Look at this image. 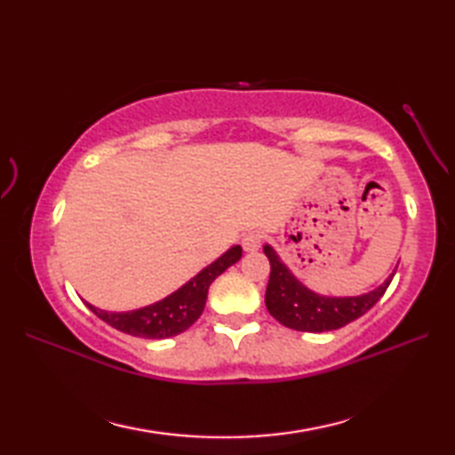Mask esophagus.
<instances>
[{
	"instance_id": "obj_1",
	"label": "esophagus",
	"mask_w": 455,
	"mask_h": 455,
	"mask_svg": "<svg viewBox=\"0 0 455 455\" xmlns=\"http://www.w3.org/2000/svg\"><path fill=\"white\" fill-rule=\"evenodd\" d=\"M259 244H262V236H259L258 233H246L243 236V248L246 250V252H256Z\"/></svg>"
}]
</instances>
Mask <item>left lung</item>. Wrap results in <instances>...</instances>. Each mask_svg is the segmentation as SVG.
I'll return each instance as SVG.
<instances>
[{
    "label": "left lung",
    "mask_w": 455,
    "mask_h": 455,
    "mask_svg": "<svg viewBox=\"0 0 455 455\" xmlns=\"http://www.w3.org/2000/svg\"><path fill=\"white\" fill-rule=\"evenodd\" d=\"M264 254L272 272L266 289V307L279 324L301 332H326L342 328L365 315L387 291L395 272L373 291L357 297H326L305 287L279 259L275 250L266 244Z\"/></svg>",
    "instance_id": "8db88e82"
}]
</instances>
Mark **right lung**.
Listing matches in <instances>:
<instances>
[{
	"mask_svg": "<svg viewBox=\"0 0 455 455\" xmlns=\"http://www.w3.org/2000/svg\"><path fill=\"white\" fill-rule=\"evenodd\" d=\"M240 256H243V248L233 246L227 250L225 254L217 258L215 262L207 266L205 269L191 277L186 285H181L178 291H173L162 301L137 308V311L127 313H109L101 311V308L88 305L93 315H98L103 323L117 328V331L139 336V338H152V340H160V338L176 336L197 321L201 316L203 308H205L209 285L225 272L227 267L236 264Z\"/></svg>",
	"mask_w": 455,
	"mask_h": 455,
	"instance_id": "right-lung-1",
	"label": "right lung"
}]
</instances>
